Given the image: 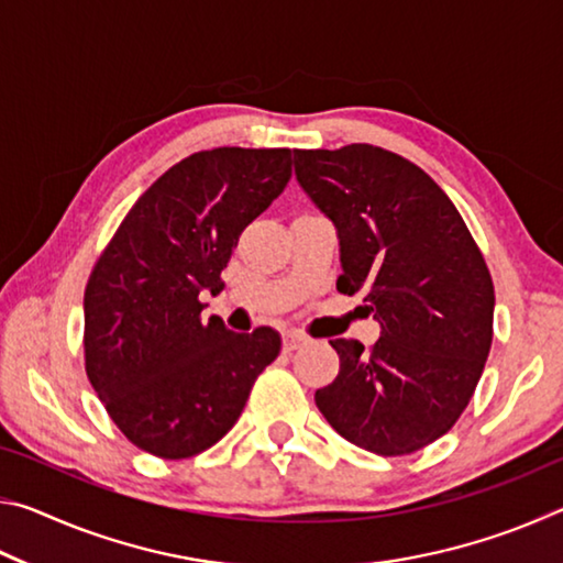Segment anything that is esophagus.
<instances>
[{
  "label": "esophagus",
  "instance_id": "34e87169",
  "mask_svg": "<svg viewBox=\"0 0 563 563\" xmlns=\"http://www.w3.org/2000/svg\"><path fill=\"white\" fill-rule=\"evenodd\" d=\"M302 345H308V338L302 335V332H298V330H288L283 335V350L285 352H292V350H298V347H302Z\"/></svg>",
  "mask_w": 563,
  "mask_h": 563
}]
</instances>
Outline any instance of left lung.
I'll return each instance as SVG.
<instances>
[{"mask_svg":"<svg viewBox=\"0 0 563 563\" xmlns=\"http://www.w3.org/2000/svg\"><path fill=\"white\" fill-rule=\"evenodd\" d=\"M295 178L340 241V292H365L373 350L330 340L340 373L316 393L332 430L397 456L452 430L492 347L494 285L444 190L369 144L295 151Z\"/></svg>","mask_w":563,"mask_h":563,"instance_id":"8db88e82","label":"left lung"}]
</instances>
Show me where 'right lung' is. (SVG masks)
<instances>
[{"mask_svg":"<svg viewBox=\"0 0 563 563\" xmlns=\"http://www.w3.org/2000/svg\"><path fill=\"white\" fill-rule=\"evenodd\" d=\"M290 180V148H213L168 168L93 265L84 292L91 387L129 440L164 460L213 446L241 417L273 328L233 332L201 318L243 228Z\"/></svg>","mask_w":563,"mask_h":563,"instance_id":"obj_1","label":"right lung"}]
</instances>
